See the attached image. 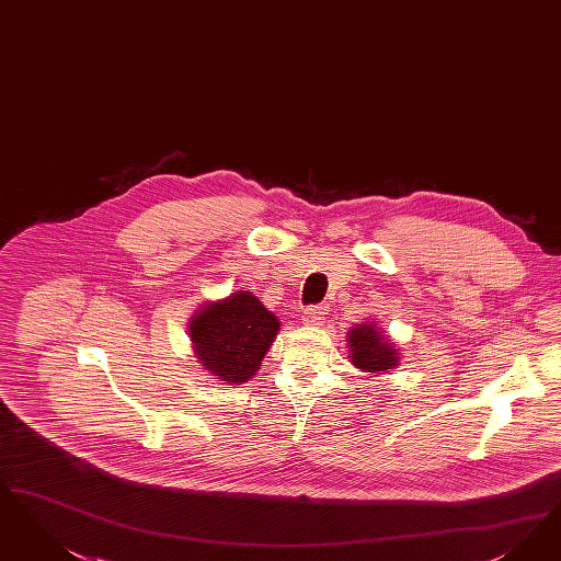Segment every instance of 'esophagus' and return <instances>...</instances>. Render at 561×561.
Here are the masks:
<instances>
[{
	"mask_svg": "<svg viewBox=\"0 0 561 561\" xmlns=\"http://www.w3.org/2000/svg\"><path fill=\"white\" fill-rule=\"evenodd\" d=\"M325 319V309L323 307H309L302 313V323L305 325H321Z\"/></svg>",
	"mask_w": 561,
	"mask_h": 561,
	"instance_id": "1",
	"label": "esophagus"
}]
</instances>
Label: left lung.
Here are the masks:
<instances>
[{
    "label": "left lung",
    "mask_w": 561,
    "mask_h": 561,
    "mask_svg": "<svg viewBox=\"0 0 561 561\" xmlns=\"http://www.w3.org/2000/svg\"><path fill=\"white\" fill-rule=\"evenodd\" d=\"M346 340L353 365L367 374H383L399 365L397 348L378 332L376 323H360L348 332Z\"/></svg>",
    "instance_id": "left-lung-1"
}]
</instances>
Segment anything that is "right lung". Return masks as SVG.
I'll list each match as a JSON object with an SVG mask.
<instances>
[{
  "instance_id": "right-lung-1",
  "label": "right lung",
  "mask_w": 561,
  "mask_h": 561,
  "mask_svg": "<svg viewBox=\"0 0 561 561\" xmlns=\"http://www.w3.org/2000/svg\"><path fill=\"white\" fill-rule=\"evenodd\" d=\"M277 330V317L248 290L206 302L190 321L196 359L224 383L250 380L265 359Z\"/></svg>"
}]
</instances>
